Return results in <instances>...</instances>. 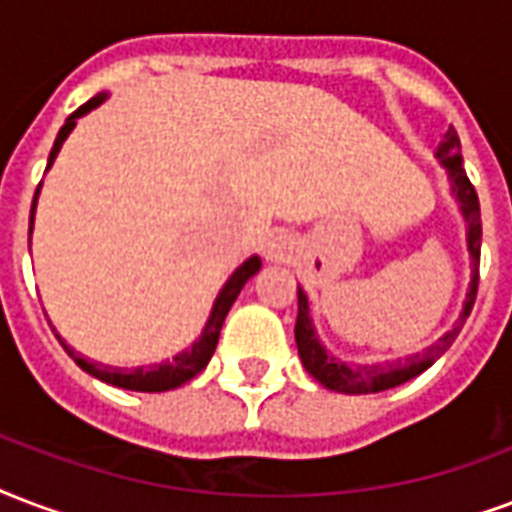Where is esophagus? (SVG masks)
<instances>
[{"mask_svg": "<svg viewBox=\"0 0 512 512\" xmlns=\"http://www.w3.org/2000/svg\"><path fill=\"white\" fill-rule=\"evenodd\" d=\"M292 252V241L290 236H271V241H268V247H265V257L268 260H273V263H284L287 257H290Z\"/></svg>", "mask_w": 512, "mask_h": 512, "instance_id": "obj_1", "label": "esophagus"}]
</instances>
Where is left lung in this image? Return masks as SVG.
Returning a JSON list of instances; mask_svg holds the SVG:
<instances>
[{"label":"left lung","instance_id":"1","mask_svg":"<svg viewBox=\"0 0 512 512\" xmlns=\"http://www.w3.org/2000/svg\"><path fill=\"white\" fill-rule=\"evenodd\" d=\"M438 158L446 163L448 177L454 182V193L462 204V214L467 220V249L473 257V282H470V292L464 300L462 317L456 319V325L448 330L438 343H432L427 351L413 354L408 360L386 362V365H346V362L333 360L322 343L314 335V325H311V314H308V298L306 292L298 287V319H295V343H298V357L303 362V368L308 370V376H314L322 386L333 389V392H343V395H370V392H384V389H395V386L411 381L419 373L438 360L440 354H446L448 346L456 341V335L462 330L464 319L470 317V311L475 306V295H478V271H481V204H478V193H475L473 182L467 179V171L462 169V144L456 136L454 126L448 128L446 139L440 142Z\"/></svg>","mask_w":512,"mask_h":512}]
</instances>
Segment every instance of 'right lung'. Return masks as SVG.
<instances>
[{"mask_svg": "<svg viewBox=\"0 0 512 512\" xmlns=\"http://www.w3.org/2000/svg\"><path fill=\"white\" fill-rule=\"evenodd\" d=\"M101 101H104V93L93 96L91 101H85L83 107L74 109L72 115L66 117V123L61 126V131H58L56 136V144H53V150H50L48 169H50V163L56 161L58 150H61V144H64V139L69 136V131L74 128V120H77V117H83L85 112H91L93 107H99ZM37 195H39V187H37V193H34V201H31L29 233H31V225H34V206H37ZM257 271H260V257H249L247 263L239 265V268L233 271V276L228 279V284L222 287L217 300H214L212 317H209V322H206L201 338H198L190 349L177 354L171 362H163V365H155V368H147V370L109 368V365H101V362H88L85 357H80V354H74V349H69L64 341L61 343H64V349L69 351V357H74V362H77L85 373H91V376H96L99 381H104V384L120 386V389H131V392H169V389H177V386H182L185 381L198 376V373L209 365L214 349H217V341H220L222 322H225V317H228L233 300L239 298L241 287H244V284H247Z\"/></svg>", "mask_w": 512, "mask_h": 512, "instance_id": "obj_1", "label": "right lung"}]
</instances>
